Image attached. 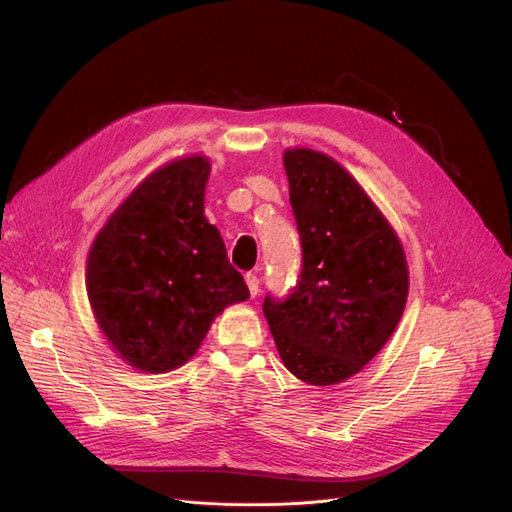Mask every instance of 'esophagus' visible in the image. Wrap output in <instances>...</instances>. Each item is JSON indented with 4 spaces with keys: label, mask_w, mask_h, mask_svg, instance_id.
I'll return each mask as SVG.
<instances>
[{
    "label": "esophagus",
    "mask_w": 512,
    "mask_h": 512,
    "mask_svg": "<svg viewBox=\"0 0 512 512\" xmlns=\"http://www.w3.org/2000/svg\"><path fill=\"white\" fill-rule=\"evenodd\" d=\"M245 282H247V286H249L251 297H257V292H259V278H257V274L249 272V274L245 276Z\"/></svg>",
    "instance_id": "1"
}]
</instances>
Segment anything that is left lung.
Masks as SVG:
<instances>
[{
	"label": "left lung",
	"instance_id": "1",
	"mask_svg": "<svg viewBox=\"0 0 512 512\" xmlns=\"http://www.w3.org/2000/svg\"><path fill=\"white\" fill-rule=\"evenodd\" d=\"M303 272L286 301L265 297L284 367L311 386L359 373L394 334L409 297V265L386 215L338 161L284 151Z\"/></svg>",
	"mask_w": 512,
	"mask_h": 512
}]
</instances>
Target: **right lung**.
<instances>
[{"instance_id":"1","label":"right lung","mask_w":512,"mask_h":512,"mask_svg":"<svg viewBox=\"0 0 512 512\" xmlns=\"http://www.w3.org/2000/svg\"><path fill=\"white\" fill-rule=\"evenodd\" d=\"M209 157L186 155L151 172L97 232L87 297L112 351L143 373L191 361L213 319L249 299L220 230L205 218Z\"/></svg>"}]
</instances>
